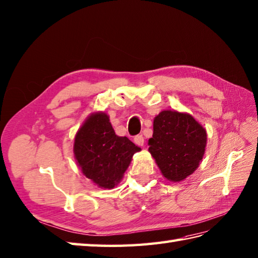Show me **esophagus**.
<instances>
[{
	"instance_id": "esophagus-1",
	"label": "esophagus",
	"mask_w": 258,
	"mask_h": 258,
	"mask_svg": "<svg viewBox=\"0 0 258 258\" xmlns=\"http://www.w3.org/2000/svg\"><path fill=\"white\" fill-rule=\"evenodd\" d=\"M134 143L136 144V145L139 146H143L144 145V137L143 135H137L134 137Z\"/></svg>"
}]
</instances>
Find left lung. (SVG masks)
<instances>
[{
  "mask_svg": "<svg viewBox=\"0 0 258 258\" xmlns=\"http://www.w3.org/2000/svg\"><path fill=\"white\" fill-rule=\"evenodd\" d=\"M148 152L167 180L179 182L199 167L207 146V131L189 113L161 111L154 118Z\"/></svg>",
  "mask_w": 258,
  "mask_h": 258,
  "instance_id": "left-lung-1",
  "label": "left lung"
}]
</instances>
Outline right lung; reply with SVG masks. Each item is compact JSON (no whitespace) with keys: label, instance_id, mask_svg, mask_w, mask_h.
<instances>
[{"label":"right lung","instance_id":"add662e5","mask_svg":"<svg viewBox=\"0 0 258 258\" xmlns=\"http://www.w3.org/2000/svg\"><path fill=\"white\" fill-rule=\"evenodd\" d=\"M141 151L126 136H117L105 112H93L78 130L74 154L83 175L102 189L121 182L133 155Z\"/></svg>","mask_w":258,"mask_h":258}]
</instances>
